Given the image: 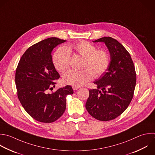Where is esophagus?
<instances>
[{
  "label": "esophagus",
  "instance_id": "obj_1",
  "mask_svg": "<svg viewBox=\"0 0 155 155\" xmlns=\"http://www.w3.org/2000/svg\"><path fill=\"white\" fill-rule=\"evenodd\" d=\"M79 87H75V86H73V89L74 90H77L78 88H79Z\"/></svg>",
  "mask_w": 155,
  "mask_h": 155
}]
</instances>
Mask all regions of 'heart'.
Listing matches in <instances>:
<instances>
[{
  "mask_svg": "<svg viewBox=\"0 0 155 155\" xmlns=\"http://www.w3.org/2000/svg\"><path fill=\"white\" fill-rule=\"evenodd\" d=\"M83 57L81 70H70L63 76L64 82L72 86L79 87L90 81L93 74L95 78L102 76L108 68L110 59L108 53L104 50H97V47L87 41H81L70 45L67 48H59L53 56V63L55 68L61 72L68 68L70 63V52Z\"/></svg>",
  "mask_w": 155,
  "mask_h": 155,
  "instance_id": "obj_1",
  "label": "heart"
}]
</instances>
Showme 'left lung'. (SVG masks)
<instances>
[{"mask_svg":"<svg viewBox=\"0 0 155 155\" xmlns=\"http://www.w3.org/2000/svg\"><path fill=\"white\" fill-rule=\"evenodd\" d=\"M93 42L105 44L111 61L107 71L94 82L97 88L89 90L85 107L94 118L107 121L120 115L130 104L136 86V74L130 53L117 40L104 37Z\"/></svg>","mask_w":155,"mask_h":155,"instance_id":"8db88e82","label":"left lung"}]
</instances>
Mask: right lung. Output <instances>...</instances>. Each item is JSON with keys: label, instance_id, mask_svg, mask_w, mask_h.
Masks as SVG:
<instances>
[{"label": "right lung", "instance_id": "obj_1", "mask_svg": "<svg viewBox=\"0 0 155 155\" xmlns=\"http://www.w3.org/2000/svg\"><path fill=\"white\" fill-rule=\"evenodd\" d=\"M65 40L44 39L29 47L18 65L15 82L18 96L25 110L35 120L51 123L58 120L66 108V96L72 94L70 85L50 94L60 78L53 64L51 51Z\"/></svg>", "mask_w": 155, "mask_h": 155}]
</instances>
